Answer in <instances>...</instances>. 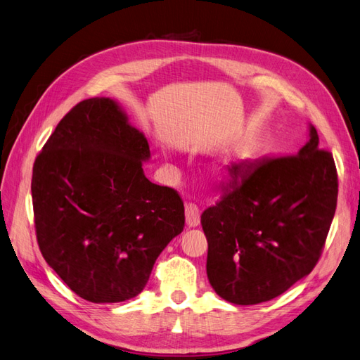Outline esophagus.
<instances>
[{"instance_id": "obj_1", "label": "esophagus", "mask_w": 360, "mask_h": 360, "mask_svg": "<svg viewBox=\"0 0 360 360\" xmlns=\"http://www.w3.org/2000/svg\"><path fill=\"white\" fill-rule=\"evenodd\" d=\"M186 219L188 226H198L200 224V210L193 202L186 204Z\"/></svg>"}]
</instances>
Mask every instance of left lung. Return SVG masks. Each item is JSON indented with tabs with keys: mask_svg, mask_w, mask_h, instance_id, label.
<instances>
[{
	"mask_svg": "<svg viewBox=\"0 0 360 360\" xmlns=\"http://www.w3.org/2000/svg\"><path fill=\"white\" fill-rule=\"evenodd\" d=\"M318 144L310 126L297 155L228 167L224 196L200 216L207 275L220 298L271 301L316 266L338 202L333 155Z\"/></svg>",
	"mask_w": 360,
	"mask_h": 360,
	"instance_id": "obj_1",
	"label": "left lung"
}]
</instances>
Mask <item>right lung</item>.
<instances>
[{
    "label": "right lung",
    "instance_id": "obj_1",
    "mask_svg": "<svg viewBox=\"0 0 360 360\" xmlns=\"http://www.w3.org/2000/svg\"><path fill=\"white\" fill-rule=\"evenodd\" d=\"M150 150L114 100L80 101L36 156L32 199L45 262L91 302L136 297L184 229L179 193L144 176Z\"/></svg>",
    "mask_w": 360,
    "mask_h": 360
}]
</instances>
